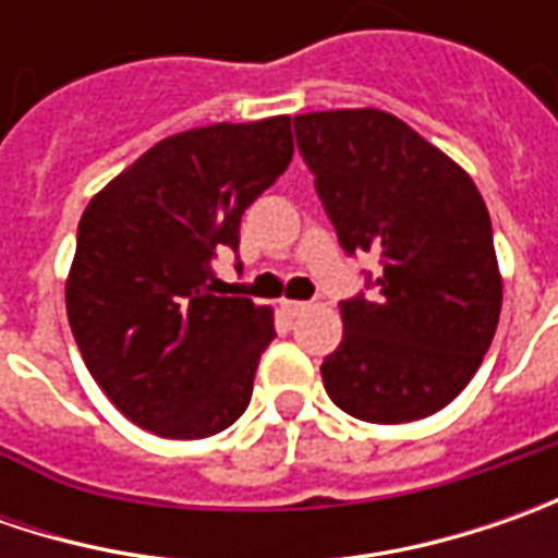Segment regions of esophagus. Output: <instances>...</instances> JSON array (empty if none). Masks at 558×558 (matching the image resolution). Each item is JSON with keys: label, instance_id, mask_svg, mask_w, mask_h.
I'll use <instances>...</instances> for the list:
<instances>
[{"label": "esophagus", "instance_id": "34e87169", "mask_svg": "<svg viewBox=\"0 0 558 558\" xmlns=\"http://www.w3.org/2000/svg\"><path fill=\"white\" fill-rule=\"evenodd\" d=\"M282 311L289 316H301L304 311H311V304L307 301H282Z\"/></svg>", "mask_w": 558, "mask_h": 558}]
</instances>
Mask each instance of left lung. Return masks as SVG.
I'll use <instances>...</instances> for the list:
<instances>
[{
	"label": "left lung",
	"instance_id": "obj_1",
	"mask_svg": "<svg viewBox=\"0 0 558 558\" xmlns=\"http://www.w3.org/2000/svg\"><path fill=\"white\" fill-rule=\"evenodd\" d=\"M316 195L348 254L381 257L375 294L341 301L323 385L348 416L444 410L478 373L504 304L490 214L460 163L378 108L294 118Z\"/></svg>",
	"mask_w": 558,
	"mask_h": 558
}]
</instances>
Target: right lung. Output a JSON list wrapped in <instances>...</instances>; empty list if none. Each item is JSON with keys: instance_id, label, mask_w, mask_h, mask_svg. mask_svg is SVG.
<instances>
[{"instance_id": "right-lung-1", "label": "right lung", "mask_w": 558, "mask_h": 558, "mask_svg": "<svg viewBox=\"0 0 558 558\" xmlns=\"http://www.w3.org/2000/svg\"><path fill=\"white\" fill-rule=\"evenodd\" d=\"M294 155L291 118L167 136L86 204L68 319L86 369L130 422L195 440L247 410L272 311L226 298L217 251H239L245 207Z\"/></svg>"}]
</instances>
